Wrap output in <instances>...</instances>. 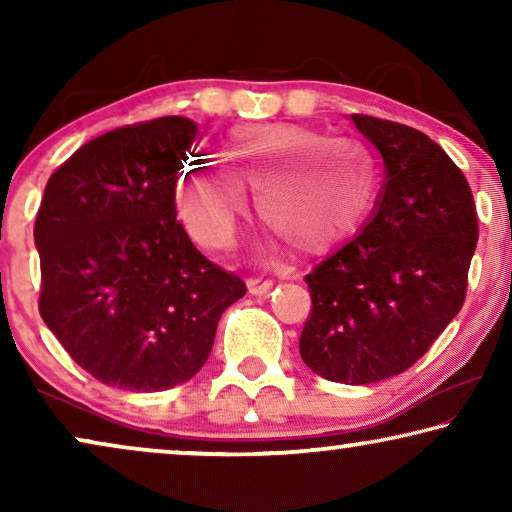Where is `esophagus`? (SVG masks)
Listing matches in <instances>:
<instances>
[{"label":"esophagus","mask_w":512,"mask_h":512,"mask_svg":"<svg viewBox=\"0 0 512 512\" xmlns=\"http://www.w3.org/2000/svg\"><path fill=\"white\" fill-rule=\"evenodd\" d=\"M249 293H254V296H265L272 289V279H263V277H251L249 282Z\"/></svg>","instance_id":"esophagus-1"}]
</instances>
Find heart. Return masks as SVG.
<instances>
[{
  "instance_id": "b5f03b06",
  "label": "heart",
  "mask_w": 512,
  "mask_h": 512,
  "mask_svg": "<svg viewBox=\"0 0 512 512\" xmlns=\"http://www.w3.org/2000/svg\"><path fill=\"white\" fill-rule=\"evenodd\" d=\"M221 163L191 167L177 186V209L191 237L228 249L244 214L240 186L256 191V214L303 256L347 242L373 214L382 191L377 151L359 137L293 123L244 125L221 149ZM310 164V173L299 172Z\"/></svg>"
}]
</instances>
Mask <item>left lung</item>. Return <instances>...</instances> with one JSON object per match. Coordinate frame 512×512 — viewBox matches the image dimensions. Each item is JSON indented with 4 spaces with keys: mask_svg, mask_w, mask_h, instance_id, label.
<instances>
[{
    "mask_svg": "<svg viewBox=\"0 0 512 512\" xmlns=\"http://www.w3.org/2000/svg\"><path fill=\"white\" fill-rule=\"evenodd\" d=\"M352 121L382 153L384 186L373 219L305 277L300 356L326 380L370 384L422 359L459 314L478 216L464 172L424 132Z\"/></svg>",
    "mask_w": 512,
    "mask_h": 512,
    "instance_id": "left-lung-1",
    "label": "left lung"
}]
</instances>
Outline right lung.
I'll list each match as a JSON object with an SVG mask.
<instances>
[{"label": "right lung", "mask_w": 512, "mask_h": 512, "mask_svg": "<svg viewBox=\"0 0 512 512\" xmlns=\"http://www.w3.org/2000/svg\"><path fill=\"white\" fill-rule=\"evenodd\" d=\"M195 137L184 116L123 125L83 144L46 184L34 223L41 319L109 387L191 380L221 314L247 293L177 221L174 191Z\"/></svg>", "instance_id": "add662e5"}]
</instances>
